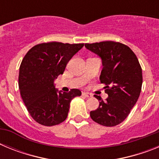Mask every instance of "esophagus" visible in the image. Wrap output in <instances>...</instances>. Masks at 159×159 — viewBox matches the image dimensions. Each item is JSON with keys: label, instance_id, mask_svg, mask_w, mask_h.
<instances>
[{"label": "esophagus", "instance_id": "esophagus-1", "mask_svg": "<svg viewBox=\"0 0 159 159\" xmlns=\"http://www.w3.org/2000/svg\"><path fill=\"white\" fill-rule=\"evenodd\" d=\"M82 95H84V96L87 97V98H91V97H92V94L88 93V92H83Z\"/></svg>", "mask_w": 159, "mask_h": 159}]
</instances>
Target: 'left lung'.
<instances>
[{"mask_svg": "<svg viewBox=\"0 0 159 159\" xmlns=\"http://www.w3.org/2000/svg\"><path fill=\"white\" fill-rule=\"evenodd\" d=\"M87 49L102 60L99 80L104 84L106 101L99 95V107L90 112L93 121L105 127L121 123L135 105L143 84L142 68L133 51L123 43L114 41L85 43Z\"/></svg>", "mask_w": 159, "mask_h": 159, "instance_id": "obj_1", "label": "left lung"}]
</instances>
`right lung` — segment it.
<instances>
[{
	"label": "right lung",
	"mask_w": 159,
	"mask_h": 159,
	"mask_svg": "<svg viewBox=\"0 0 159 159\" xmlns=\"http://www.w3.org/2000/svg\"><path fill=\"white\" fill-rule=\"evenodd\" d=\"M84 43L49 42L32 47L22 60L19 71L20 95L32 119L43 126L64 122L73 98L80 96L79 89L59 92L54 81Z\"/></svg>",
	"instance_id": "obj_1"
}]
</instances>
